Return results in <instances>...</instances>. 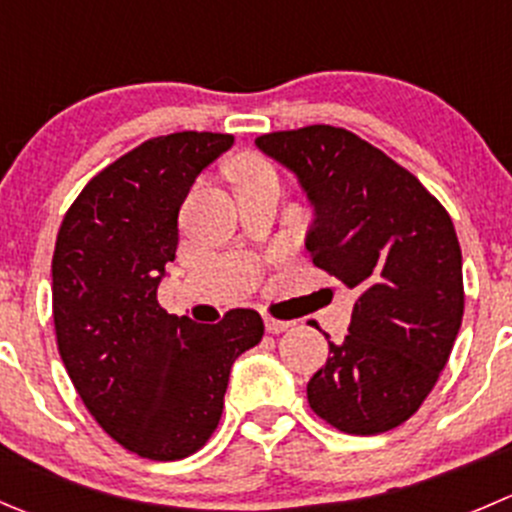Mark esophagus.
Returning a JSON list of instances; mask_svg holds the SVG:
<instances>
[{
    "label": "esophagus",
    "instance_id": "obj_1",
    "mask_svg": "<svg viewBox=\"0 0 512 512\" xmlns=\"http://www.w3.org/2000/svg\"><path fill=\"white\" fill-rule=\"evenodd\" d=\"M287 327H292L290 320H275V317H265V330L277 335V332H285Z\"/></svg>",
    "mask_w": 512,
    "mask_h": 512
}]
</instances>
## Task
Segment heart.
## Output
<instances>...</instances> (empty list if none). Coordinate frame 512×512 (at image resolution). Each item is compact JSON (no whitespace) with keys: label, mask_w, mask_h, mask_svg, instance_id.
<instances>
[{"label":"heart","mask_w":512,"mask_h":512,"mask_svg":"<svg viewBox=\"0 0 512 512\" xmlns=\"http://www.w3.org/2000/svg\"><path fill=\"white\" fill-rule=\"evenodd\" d=\"M230 175L235 180V185H247V182H257V180H267V177H275L272 170L267 167V162H262L260 157L255 155H242L232 162Z\"/></svg>","instance_id":"heart-1"}]
</instances>
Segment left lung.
<instances>
[{"label":"left lung","mask_w":512,"mask_h":512,"mask_svg":"<svg viewBox=\"0 0 512 512\" xmlns=\"http://www.w3.org/2000/svg\"><path fill=\"white\" fill-rule=\"evenodd\" d=\"M255 145L297 177L315 210L312 262L357 295L350 335L330 342L307 403L347 435L388 433L435 388L463 322L453 220L418 177L342 127L270 132Z\"/></svg>","instance_id":"8db88e82"}]
</instances>
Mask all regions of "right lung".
<instances>
[{"label":"right lung","instance_id":"add662e5","mask_svg":"<svg viewBox=\"0 0 512 512\" xmlns=\"http://www.w3.org/2000/svg\"><path fill=\"white\" fill-rule=\"evenodd\" d=\"M232 135L175 132L142 142L84 185L52 257L57 347L99 428L150 460H182L215 433L230 367L262 340L255 310L217 325L157 302L175 260L177 215L197 175Z\"/></svg>","mask_w":512,"mask_h":512}]
</instances>
